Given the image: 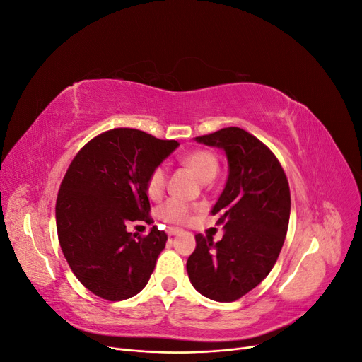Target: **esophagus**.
Here are the masks:
<instances>
[{
  "instance_id": "34e87169",
  "label": "esophagus",
  "mask_w": 362,
  "mask_h": 362,
  "mask_svg": "<svg viewBox=\"0 0 362 362\" xmlns=\"http://www.w3.org/2000/svg\"><path fill=\"white\" fill-rule=\"evenodd\" d=\"M180 233H181L180 228H175V226H169V228H168V234H169V235H177V234H180Z\"/></svg>"
}]
</instances>
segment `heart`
Segmentation results:
<instances>
[{"mask_svg": "<svg viewBox=\"0 0 362 362\" xmlns=\"http://www.w3.org/2000/svg\"><path fill=\"white\" fill-rule=\"evenodd\" d=\"M181 163L189 168L199 181L210 182L218 172V160L211 151L196 149L181 158ZM168 182V169L158 164L152 169L146 180V193L151 199H160ZM192 206L177 199H169L158 206L157 216L160 221L168 223H185L190 218Z\"/></svg>", "mask_w": 362, "mask_h": 362, "instance_id": "1", "label": "heart"}]
</instances>
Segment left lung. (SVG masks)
I'll use <instances>...</instances> for the list:
<instances>
[{
	"label": "left lung",
	"mask_w": 362,
	"mask_h": 362,
	"mask_svg": "<svg viewBox=\"0 0 362 362\" xmlns=\"http://www.w3.org/2000/svg\"><path fill=\"white\" fill-rule=\"evenodd\" d=\"M225 151L228 181L211 214L223 237H196L187 259L192 286L216 302H234L264 279L275 266L290 221V187L275 154L247 131L228 127L196 137Z\"/></svg>",
	"instance_id": "1"
}]
</instances>
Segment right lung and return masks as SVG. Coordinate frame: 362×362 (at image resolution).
<instances>
[{
	"label": "right lung",
	"instance_id": "add662e5",
	"mask_svg": "<svg viewBox=\"0 0 362 362\" xmlns=\"http://www.w3.org/2000/svg\"><path fill=\"white\" fill-rule=\"evenodd\" d=\"M180 146L145 131L115 128L96 136L75 156L60 184L56 223L60 247L83 286L105 300H124L145 288L168 235L151 228L131 234L149 217V172Z\"/></svg>",
	"mask_w": 362,
	"mask_h": 362
}]
</instances>
